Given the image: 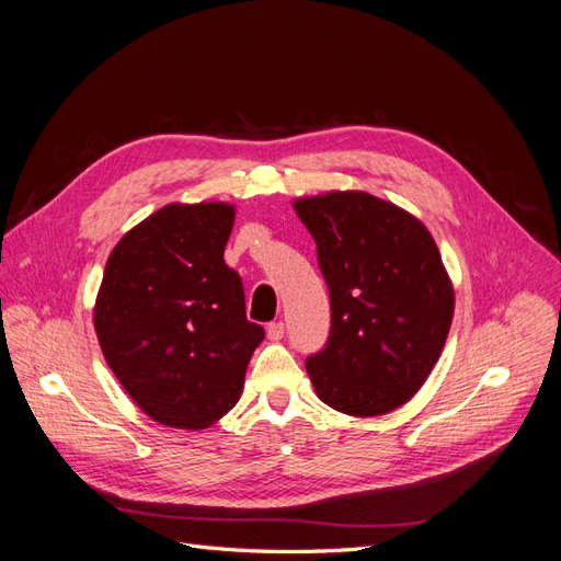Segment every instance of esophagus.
<instances>
[{
	"instance_id": "34e87169",
	"label": "esophagus",
	"mask_w": 561,
	"mask_h": 561,
	"mask_svg": "<svg viewBox=\"0 0 561 561\" xmlns=\"http://www.w3.org/2000/svg\"><path fill=\"white\" fill-rule=\"evenodd\" d=\"M283 332H285L283 320H274V322H268V328H266V334H268V339H274V342H278V339L283 336Z\"/></svg>"
}]
</instances>
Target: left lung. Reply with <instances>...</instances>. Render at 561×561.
Wrapping results in <instances>:
<instances>
[{
	"label": "left lung",
	"mask_w": 561,
	"mask_h": 561,
	"mask_svg": "<svg viewBox=\"0 0 561 561\" xmlns=\"http://www.w3.org/2000/svg\"><path fill=\"white\" fill-rule=\"evenodd\" d=\"M330 293V336L307 358L318 398L351 416L404 404L447 342L454 290L428 229L365 192L301 198Z\"/></svg>",
	"instance_id": "left-lung-1"
}]
</instances>
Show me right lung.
I'll use <instances>...</instances> for the list:
<instances>
[{
    "label": "right lung",
    "mask_w": 561,
    "mask_h": 561,
    "mask_svg": "<svg viewBox=\"0 0 561 561\" xmlns=\"http://www.w3.org/2000/svg\"><path fill=\"white\" fill-rule=\"evenodd\" d=\"M227 203L161 208L112 250L95 301L105 360L163 426L206 428L239 402L264 328L245 316L243 280L225 264Z\"/></svg>",
    "instance_id": "right-lung-1"
}]
</instances>
